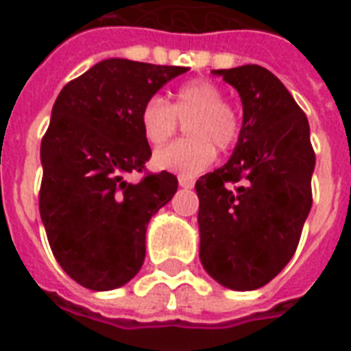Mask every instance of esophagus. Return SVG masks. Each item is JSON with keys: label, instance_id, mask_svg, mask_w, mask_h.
Wrapping results in <instances>:
<instances>
[{"label": "esophagus", "instance_id": "34e87169", "mask_svg": "<svg viewBox=\"0 0 351 351\" xmlns=\"http://www.w3.org/2000/svg\"><path fill=\"white\" fill-rule=\"evenodd\" d=\"M178 184H180V188H184V190H191V188H193V184H195V180H193V178L180 176V178H178Z\"/></svg>", "mask_w": 351, "mask_h": 351}]
</instances>
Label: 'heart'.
I'll return each mask as SVG.
<instances>
[{"instance_id":"obj_1","label":"heart","mask_w":351,"mask_h":351,"mask_svg":"<svg viewBox=\"0 0 351 351\" xmlns=\"http://www.w3.org/2000/svg\"><path fill=\"white\" fill-rule=\"evenodd\" d=\"M138 122L152 146L167 143L184 122L188 137L161 148L154 156L156 167L182 176L205 171L216 158L213 146L228 152L239 143L243 130L237 108L223 101V92L206 79L182 84L173 103L161 95H152L141 107Z\"/></svg>"}]
</instances>
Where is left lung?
Returning <instances> with one entry per match:
<instances>
[{
	"label": "left lung",
	"instance_id": "obj_1",
	"mask_svg": "<svg viewBox=\"0 0 351 351\" xmlns=\"http://www.w3.org/2000/svg\"><path fill=\"white\" fill-rule=\"evenodd\" d=\"M214 73L237 88L244 116L228 163L195 182L199 258L221 286L248 291L293 258L312 206L316 154L306 114L269 69Z\"/></svg>",
	"mask_w": 351,
	"mask_h": 351
}]
</instances>
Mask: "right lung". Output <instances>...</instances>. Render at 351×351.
<instances>
[{
	"label": "right lung",
	"instance_id": "obj_1",
	"mask_svg": "<svg viewBox=\"0 0 351 351\" xmlns=\"http://www.w3.org/2000/svg\"><path fill=\"white\" fill-rule=\"evenodd\" d=\"M188 67L110 58L67 82L41 141L39 213L50 250L75 282L95 291L128 284L143 267L146 226L178 188L148 173L152 150L138 112ZM128 172H143L128 183Z\"/></svg>",
	"mask_w": 351,
	"mask_h": 351
}]
</instances>
